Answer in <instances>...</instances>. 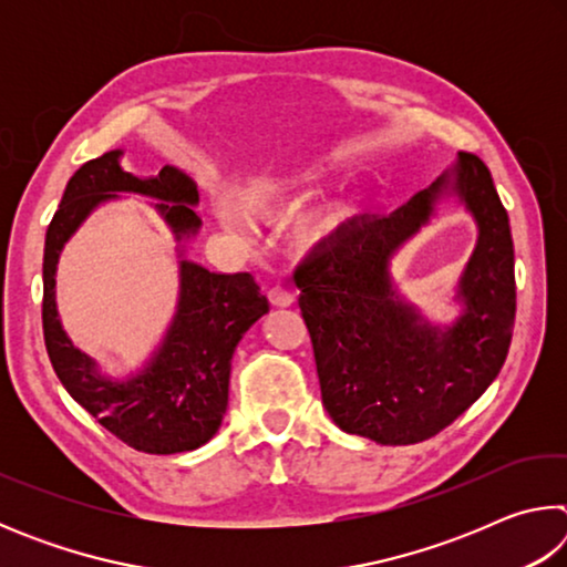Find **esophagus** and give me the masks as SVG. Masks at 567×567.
<instances>
[{
    "instance_id": "esophagus-1",
    "label": "esophagus",
    "mask_w": 567,
    "mask_h": 567,
    "mask_svg": "<svg viewBox=\"0 0 567 567\" xmlns=\"http://www.w3.org/2000/svg\"><path fill=\"white\" fill-rule=\"evenodd\" d=\"M270 300H272V305H277V307H290L292 302H295V295L287 290L285 285H275L272 290H270Z\"/></svg>"
}]
</instances>
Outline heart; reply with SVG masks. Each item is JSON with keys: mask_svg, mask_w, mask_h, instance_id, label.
Listing matches in <instances>:
<instances>
[{"mask_svg": "<svg viewBox=\"0 0 567 567\" xmlns=\"http://www.w3.org/2000/svg\"><path fill=\"white\" fill-rule=\"evenodd\" d=\"M307 182L305 179H295V177H272V179H262V182H252V185L245 187V203L257 209V213H277V209L290 205L292 199L305 195ZM217 215L227 227L235 229H247L249 219L245 215V209L239 207L233 199H219L217 203ZM340 209L338 207H324L318 209V213H310L297 219L295 225V235L302 243H310V239H318L324 233L340 223Z\"/></svg>", "mask_w": 567, "mask_h": 567, "instance_id": "b5f03b06", "label": "heart"}]
</instances>
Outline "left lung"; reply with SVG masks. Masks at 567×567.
<instances>
[{
	"label": "left lung",
	"mask_w": 567,
	"mask_h": 567,
	"mask_svg": "<svg viewBox=\"0 0 567 567\" xmlns=\"http://www.w3.org/2000/svg\"><path fill=\"white\" fill-rule=\"evenodd\" d=\"M440 177L392 215H362L295 270L322 405L334 425L382 445L437 435L483 395L507 358L515 324V255L491 169L460 152L453 189L477 219V247L460 280L465 315L435 330L400 302L388 260L427 223Z\"/></svg>",
	"instance_id": "obj_1"
}]
</instances>
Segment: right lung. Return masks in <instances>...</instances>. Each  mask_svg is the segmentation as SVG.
Segmentation results:
<instances>
[{"label": "right lung", "mask_w": 567, "mask_h": 567, "mask_svg": "<svg viewBox=\"0 0 567 567\" xmlns=\"http://www.w3.org/2000/svg\"><path fill=\"white\" fill-rule=\"evenodd\" d=\"M120 150L84 162L66 182L44 243L42 328L52 368L64 390L97 417L104 430L140 453L175 455L205 445L227 410L229 362L237 342L270 312V302L249 272L217 275L182 260V295L175 322L155 360L127 382L102 378L94 362L66 340L56 318L54 270L60 249L84 217L114 192L157 197L177 239L197 233V187L175 167L140 179L120 167Z\"/></svg>", "instance_id": "add662e5"}]
</instances>
